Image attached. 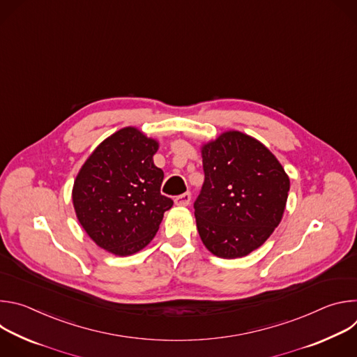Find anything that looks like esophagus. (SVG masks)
Masks as SVG:
<instances>
[{
    "instance_id": "1",
    "label": "esophagus",
    "mask_w": 357,
    "mask_h": 357,
    "mask_svg": "<svg viewBox=\"0 0 357 357\" xmlns=\"http://www.w3.org/2000/svg\"><path fill=\"white\" fill-rule=\"evenodd\" d=\"M190 199H192L190 193H189V192H186V193H183V195L176 196L174 202H175V205H176V206H188L189 203H190Z\"/></svg>"
}]
</instances>
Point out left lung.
I'll return each instance as SVG.
<instances>
[{"label":"left lung","mask_w":357,"mask_h":357,"mask_svg":"<svg viewBox=\"0 0 357 357\" xmlns=\"http://www.w3.org/2000/svg\"><path fill=\"white\" fill-rule=\"evenodd\" d=\"M200 152L205 182L193 208L202 243L220 259L244 257L280 225L289 178L264 144L236 130Z\"/></svg>","instance_id":"obj_1"}]
</instances>
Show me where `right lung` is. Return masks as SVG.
Wrapping results in <instances>:
<instances>
[{
	"label": "right lung",
	"mask_w": 357,
	"mask_h": 357,
	"mask_svg": "<svg viewBox=\"0 0 357 357\" xmlns=\"http://www.w3.org/2000/svg\"><path fill=\"white\" fill-rule=\"evenodd\" d=\"M158 148L157 139L124 127L96 146L75 179L72 200L80 226L114 256L148 245L174 205L161 195L164 172L152 160Z\"/></svg>",
	"instance_id": "1"
}]
</instances>
